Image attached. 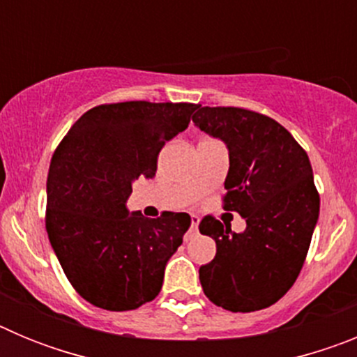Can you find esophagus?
I'll return each mask as SVG.
<instances>
[{
	"mask_svg": "<svg viewBox=\"0 0 357 357\" xmlns=\"http://www.w3.org/2000/svg\"><path fill=\"white\" fill-rule=\"evenodd\" d=\"M198 223H200V218L198 216H191V232H197L198 230Z\"/></svg>",
	"mask_w": 357,
	"mask_h": 357,
	"instance_id": "34e87169",
	"label": "esophagus"
}]
</instances>
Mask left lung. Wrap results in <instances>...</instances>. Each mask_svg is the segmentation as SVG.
I'll use <instances>...</instances> for the list:
<instances>
[{"instance_id": "obj_1", "label": "left lung", "mask_w": 357, "mask_h": 357, "mask_svg": "<svg viewBox=\"0 0 357 357\" xmlns=\"http://www.w3.org/2000/svg\"><path fill=\"white\" fill-rule=\"evenodd\" d=\"M193 123L229 148L223 209L247 220L232 232L214 216L198 229L216 241L200 266L211 302L232 313L270 307L288 293L304 266L320 213V195L304 148L280 123L239 107H197Z\"/></svg>"}]
</instances>
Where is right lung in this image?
<instances>
[{"label": "right lung", "mask_w": 357, "mask_h": 357, "mask_svg": "<svg viewBox=\"0 0 357 357\" xmlns=\"http://www.w3.org/2000/svg\"><path fill=\"white\" fill-rule=\"evenodd\" d=\"M195 103L93 107L53 151L46 232L75 291L96 307L130 311L153 301L166 263L191 225L185 213H128L132 182L151 178L159 151L185 130Z\"/></svg>", "instance_id": "right-lung-1"}]
</instances>
